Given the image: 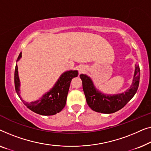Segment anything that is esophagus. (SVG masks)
I'll list each match as a JSON object with an SVG mask.
<instances>
[{"mask_svg": "<svg viewBox=\"0 0 151 151\" xmlns=\"http://www.w3.org/2000/svg\"><path fill=\"white\" fill-rule=\"evenodd\" d=\"M84 70V68H79V72H80V73H81V72H83V71Z\"/></svg>", "mask_w": 151, "mask_h": 151, "instance_id": "esophagus-1", "label": "esophagus"}]
</instances>
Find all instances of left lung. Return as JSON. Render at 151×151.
I'll return each instance as SVG.
<instances>
[{"label": "left lung", "instance_id": "left-lung-1", "mask_svg": "<svg viewBox=\"0 0 151 151\" xmlns=\"http://www.w3.org/2000/svg\"><path fill=\"white\" fill-rule=\"evenodd\" d=\"M140 70L138 64L135 65V70L133 83L124 93L114 96H105L96 91L90 77L81 75L83 83V90L87 103L93 111L103 114H112L118 111L127 105L132 99L138 89Z\"/></svg>", "mask_w": 151, "mask_h": 151}]
</instances>
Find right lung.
<instances>
[{
  "label": "right lung",
  "mask_w": 151,
  "mask_h": 151,
  "mask_svg": "<svg viewBox=\"0 0 151 151\" xmlns=\"http://www.w3.org/2000/svg\"><path fill=\"white\" fill-rule=\"evenodd\" d=\"M22 56L20 53L17 61H18ZM78 76L76 70L67 71L60 76L59 80L55 83V86L49 92L44 94L37 101L27 103L22 99L20 95V80L18 74V66L16 65L14 73V84L16 92L20 99L22 100L24 105L29 109L36 114L43 116H52L60 112L65 107L69 88L70 86L71 80L74 77Z\"/></svg>",
  "instance_id": "add662e5"
}]
</instances>
